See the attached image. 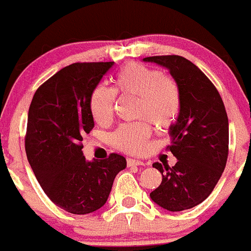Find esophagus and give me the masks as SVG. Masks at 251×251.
Segmentation results:
<instances>
[{"instance_id": "34e87169", "label": "esophagus", "mask_w": 251, "mask_h": 251, "mask_svg": "<svg viewBox=\"0 0 251 251\" xmlns=\"http://www.w3.org/2000/svg\"><path fill=\"white\" fill-rule=\"evenodd\" d=\"M126 165L128 167H136V165H146L144 162L138 161V159H133V158H128L126 159Z\"/></svg>"}]
</instances>
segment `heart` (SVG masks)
<instances>
[{"instance_id": "b5f03b06", "label": "heart", "mask_w": 251, "mask_h": 251, "mask_svg": "<svg viewBox=\"0 0 251 251\" xmlns=\"http://www.w3.org/2000/svg\"><path fill=\"white\" fill-rule=\"evenodd\" d=\"M116 90L138 97L136 116L149 120L157 128L165 129L179 117L181 110V90L172 77L159 70L131 63L116 76ZM112 88L99 84L90 97V111L98 123H107L113 116L117 93ZM151 126L146 121L121 126L111 135L113 146L128 153H141L146 150Z\"/></svg>"}]
</instances>
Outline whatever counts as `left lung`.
I'll list each match as a JSON object with an SVG mask.
<instances>
[{"label": "left lung", "instance_id": "left-lung-1", "mask_svg": "<svg viewBox=\"0 0 251 251\" xmlns=\"http://www.w3.org/2000/svg\"><path fill=\"white\" fill-rule=\"evenodd\" d=\"M169 70L181 90V110L169 126L168 146L177 162L152 167L162 182L150 193L154 203L169 211H182L202 203L213 192L228 156V118L224 101L210 79L193 63L179 55L144 58Z\"/></svg>", "mask_w": 251, "mask_h": 251}]
</instances>
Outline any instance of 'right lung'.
<instances>
[{
  "instance_id": "obj_1",
  "label": "right lung",
  "mask_w": 251,
  "mask_h": 251,
  "mask_svg": "<svg viewBox=\"0 0 251 251\" xmlns=\"http://www.w3.org/2000/svg\"><path fill=\"white\" fill-rule=\"evenodd\" d=\"M113 64H71L38 88L31 101L27 161L49 200L68 213L84 215L101 208L116 175L126 167L121 154L89 162L82 152V136L94 128L90 97Z\"/></svg>"
}]
</instances>
